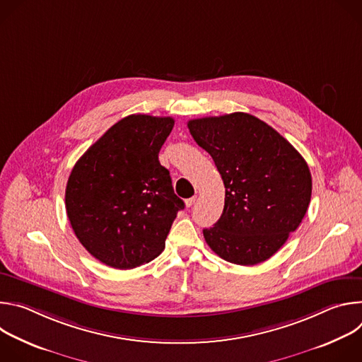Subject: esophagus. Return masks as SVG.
<instances>
[{"instance_id":"esophagus-1","label":"esophagus","mask_w":362,"mask_h":362,"mask_svg":"<svg viewBox=\"0 0 362 362\" xmlns=\"http://www.w3.org/2000/svg\"><path fill=\"white\" fill-rule=\"evenodd\" d=\"M194 202H196V196H193V197H189V199H186V200H185V203H186L187 208H192V206L194 204Z\"/></svg>"}]
</instances>
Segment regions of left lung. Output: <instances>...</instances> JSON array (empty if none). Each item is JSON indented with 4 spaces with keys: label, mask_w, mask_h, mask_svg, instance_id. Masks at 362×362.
Masks as SVG:
<instances>
[{
    "label": "left lung",
    "mask_w": 362,
    "mask_h": 362,
    "mask_svg": "<svg viewBox=\"0 0 362 362\" xmlns=\"http://www.w3.org/2000/svg\"><path fill=\"white\" fill-rule=\"evenodd\" d=\"M194 141L208 151L225 185V208L203 229L222 259L250 267L278 252L311 202V172L298 150L247 113L189 120Z\"/></svg>",
    "instance_id": "obj_1"
}]
</instances>
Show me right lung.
Listing matches in <instances>:
<instances>
[{
    "label": "right lung",
    "instance_id": "obj_1",
    "mask_svg": "<svg viewBox=\"0 0 362 362\" xmlns=\"http://www.w3.org/2000/svg\"><path fill=\"white\" fill-rule=\"evenodd\" d=\"M173 126L172 117L130 115L90 146L71 170L69 221L87 252L107 267L132 269L158 257L185 209L159 162Z\"/></svg>",
    "mask_w": 362,
    "mask_h": 362
}]
</instances>
